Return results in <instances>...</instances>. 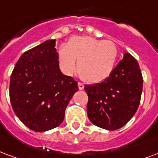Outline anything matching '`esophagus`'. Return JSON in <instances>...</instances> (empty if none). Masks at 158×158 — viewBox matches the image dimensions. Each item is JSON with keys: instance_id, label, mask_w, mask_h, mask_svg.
Segmentation results:
<instances>
[{"instance_id": "obj_1", "label": "esophagus", "mask_w": 158, "mask_h": 158, "mask_svg": "<svg viewBox=\"0 0 158 158\" xmlns=\"http://www.w3.org/2000/svg\"><path fill=\"white\" fill-rule=\"evenodd\" d=\"M78 87H79V89H83L85 88V85H84V84L81 82H79L78 83Z\"/></svg>"}]
</instances>
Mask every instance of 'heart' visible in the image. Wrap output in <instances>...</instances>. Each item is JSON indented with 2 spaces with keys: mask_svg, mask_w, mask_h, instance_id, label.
I'll list each match as a JSON object with an SVG mask.
<instances>
[{
  "mask_svg": "<svg viewBox=\"0 0 158 158\" xmlns=\"http://www.w3.org/2000/svg\"><path fill=\"white\" fill-rule=\"evenodd\" d=\"M118 49L111 41H101L89 37H73L66 46L58 50L61 69L67 74L77 71L87 83H99L108 78L114 70Z\"/></svg>",
  "mask_w": 158,
  "mask_h": 158,
  "instance_id": "b5f03b06",
  "label": "heart"
}]
</instances>
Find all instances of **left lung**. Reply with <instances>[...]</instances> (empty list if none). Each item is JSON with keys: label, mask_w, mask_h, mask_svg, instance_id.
<instances>
[{"label": "left lung", "mask_w": 158, "mask_h": 158, "mask_svg": "<svg viewBox=\"0 0 158 158\" xmlns=\"http://www.w3.org/2000/svg\"><path fill=\"white\" fill-rule=\"evenodd\" d=\"M143 79L139 64L128 52L107 79L86 85L87 114L94 126L115 131L125 126L138 109Z\"/></svg>", "instance_id": "8db88e82"}]
</instances>
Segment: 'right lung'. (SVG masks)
<instances>
[{
	"instance_id": "1",
	"label": "right lung",
	"mask_w": 158,
	"mask_h": 158,
	"mask_svg": "<svg viewBox=\"0 0 158 158\" xmlns=\"http://www.w3.org/2000/svg\"><path fill=\"white\" fill-rule=\"evenodd\" d=\"M56 40H48L20 57L10 80V100L26 127L43 132L63 122L77 81L59 69Z\"/></svg>"
}]
</instances>
